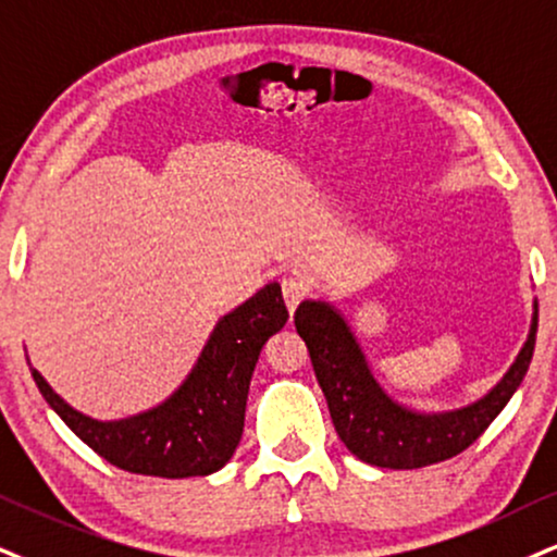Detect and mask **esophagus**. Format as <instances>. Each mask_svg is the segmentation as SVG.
<instances>
[{
    "mask_svg": "<svg viewBox=\"0 0 557 557\" xmlns=\"http://www.w3.org/2000/svg\"><path fill=\"white\" fill-rule=\"evenodd\" d=\"M281 292H284V299H286V307L294 312L299 307V301L310 294V286L305 284V281L297 278V276H286L281 281Z\"/></svg>",
    "mask_w": 557,
    "mask_h": 557,
    "instance_id": "esophagus-1",
    "label": "esophagus"
}]
</instances>
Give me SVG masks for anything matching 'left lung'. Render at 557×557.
I'll return each instance as SVG.
<instances>
[{
	"label": "left lung",
	"mask_w": 557,
	"mask_h": 557,
	"mask_svg": "<svg viewBox=\"0 0 557 557\" xmlns=\"http://www.w3.org/2000/svg\"><path fill=\"white\" fill-rule=\"evenodd\" d=\"M294 325L307 343L333 425L348 451L376 468L416 470L457 457L506 408L530 369L537 335V301L530 335L509 372L480 400L442 413H421L384 393L354 331L327 301H301L294 312Z\"/></svg>",
	"instance_id": "left-lung-1"
}]
</instances>
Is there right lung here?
Returning <instances> with one entry per match:
<instances>
[{
	"label": "right lung",
	"mask_w": 557,
	"mask_h": 557,
	"mask_svg": "<svg viewBox=\"0 0 557 557\" xmlns=\"http://www.w3.org/2000/svg\"><path fill=\"white\" fill-rule=\"evenodd\" d=\"M286 320L281 286L265 284L216 322L196 367L168 400L119 421L79 413L53 393L38 369L30 372L61 421L115 468L173 480L211 475L235 455L258 356Z\"/></svg>",
	"instance_id": "1"
}]
</instances>
